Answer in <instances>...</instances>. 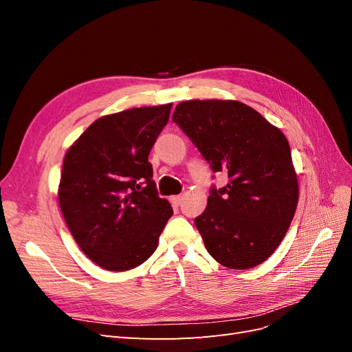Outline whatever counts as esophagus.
<instances>
[{
  "instance_id": "esophagus-1",
  "label": "esophagus",
  "mask_w": 352,
  "mask_h": 352,
  "mask_svg": "<svg viewBox=\"0 0 352 352\" xmlns=\"http://www.w3.org/2000/svg\"><path fill=\"white\" fill-rule=\"evenodd\" d=\"M170 202H172L173 206H179L180 202H182V195H175V197H172V198H170Z\"/></svg>"
}]
</instances>
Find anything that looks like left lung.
<instances>
[{"instance_id":"obj_1","label":"left lung","mask_w":352,"mask_h":352,"mask_svg":"<svg viewBox=\"0 0 352 352\" xmlns=\"http://www.w3.org/2000/svg\"><path fill=\"white\" fill-rule=\"evenodd\" d=\"M173 122L210 163L228 173L226 186L210 190L195 219L208 254L229 269H251L279 247L298 204V179L289 142L250 105L232 100H189Z\"/></svg>"}]
</instances>
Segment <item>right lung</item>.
I'll return each instance as SVG.
<instances>
[{"mask_svg":"<svg viewBox=\"0 0 352 352\" xmlns=\"http://www.w3.org/2000/svg\"><path fill=\"white\" fill-rule=\"evenodd\" d=\"M172 104L102 116L66 153L58 202L87 257L110 272L141 265L172 217L148 162Z\"/></svg>","mask_w":352,"mask_h":352,"instance_id":"right-lung-1","label":"right lung"}]
</instances>
